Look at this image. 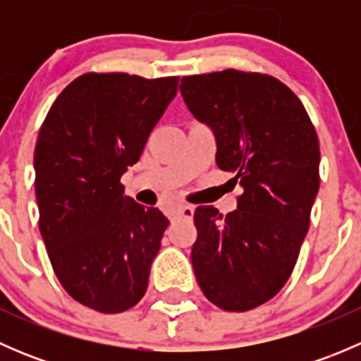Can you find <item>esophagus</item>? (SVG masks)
Listing matches in <instances>:
<instances>
[{"label": "esophagus", "mask_w": 361, "mask_h": 361, "mask_svg": "<svg viewBox=\"0 0 361 361\" xmlns=\"http://www.w3.org/2000/svg\"><path fill=\"white\" fill-rule=\"evenodd\" d=\"M192 216H194V207L192 206H180L173 213V218H188L190 220Z\"/></svg>", "instance_id": "esophagus-1"}]
</instances>
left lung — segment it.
<instances>
[{"label":"left lung","instance_id":"left-lung-1","mask_svg":"<svg viewBox=\"0 0 361 361\" xmlns=\"http://www.w3.org/2000/svg\"><path fill=\"white\" fill-rule=\"evenodd\" d=\"M180 92L216 140V164L241 185L238 209L194 213L192 265L224 311H250L285 286L319 188V143L304 104L272 76L235 69L183 76Z\"/></svg>","mask_w":361,"mask_h":361}]
</instances>
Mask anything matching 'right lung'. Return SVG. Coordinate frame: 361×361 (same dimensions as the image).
<instances>
[{
	"label": "right lung",
	"mask_w": 361,
	"mask_h": 361,
	"mask_svg": "<svg viewBox=\"0 0 361 361\" xmlns=\"http://www.w3.org/2000/svg\"><path fill=\"white\" fill-rule=\"evenodd\" d=\"M178 92V76L87 73L59 94L35 150L39 232L64 290L115 314L143 298L169 225L123 195L120 178Z\"/></svg>",
	"instance_id": "1"
}]
</instances>
